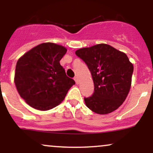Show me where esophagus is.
Returning <instances> with one entry per match:
<instances>
[{
  "mask_svg": "<svg viewBox=\"0 0 153 153\" xmlns=\"http://www.w3.org/2000/svg\"><path fill=\"white\" fill-rule=\"evenodd\" d=\"M74 80H75V82H76V84H78L79 83V79H78V77H75Z\"/></svg>",
  "mask_w": 153,
  "mask_h": 153,
  "instance_id": "34e87169",
  "label": "esophagus"
}]
</instances>
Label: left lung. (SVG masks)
I'll return each instance as SVG.
<instances>
[{"instance_id":"obj_1","label":"left lung","mask_w":153,"mask_h":153,"mask_svg":"<svg viewBox=\"0 0 153 153\" xmlns=\"http://www.w3.org/2000/svg\"><path fill=\"white\" fill-rule=\"evenodd\" d=\"M75 54L87 65L94 80V93L84 98L86 106L99 114L117 110L131 88L134 67L127 54L106 44L79 49Z\"/></svg>"}]
</instances>
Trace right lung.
I'll list each match as a JSON object with an SVG mask.
<instances>
[{
	"mask_svg": "<svg viewBox=\"0 0 153 153\" xmlns=\"http://www.w3.org/2000/svg\"><path fill=\"white\" fill-rule=\"evenodd\" d=\"M66 52L62 45L46 42L34 47L18 59L16 87L21 97L32 108L52 109L62 102L75 84L59 63Z\"/></svg>",
	"mask_w": 153,
	"mask_h": 153,
	"instance_id": "right-lung-1",
	"label": "right lung"
}]
</instances>
